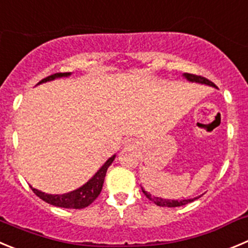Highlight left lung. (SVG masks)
Here are the masks:
<instances>
[{"label": "left lung", "instance_id": "left-lung-1", "mask_svg": "<svg viewBox=\"0 0 248 248\" xmlns=\"http://www.w3.org/2000/svg\"><path fill=\"white\" fill-rule=\"evenodd\" d=\"M185 77H186L188 80H191V82L203 83V84L213 85V87H214V83L210 82V80L207 79V78L202 77V76L192 75V73H186V75H185ZM143 193L147 196L148 200L153 201V202L155 203L156 205H159V207H169V208L180 207V205H185V204H187V203H191L196 200V198H192V200H184V201H172V200L170 201V200H163V198H159V197H152V196H150V194L145 191H143Z\"/></svg>", "mask_w": 248, "mask_h": 248}]
</instances>
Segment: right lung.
Wrapping results in <instances>:
<instances>
[{
  "instance_id": "1",
  "label": "right lung",
  "mask_w": 248,
  "mask_h": 248,
  "mask_svg": "<svg viewBox=\"0 0 248 248\" xmlns=\"http://www.w3.org/2000/svg\"><path fill=\"white\" fill-rule=\"evenodd\" d=\"M71 73H55V75H51L48 77L41 79L39 83L47 82V80H52L57 77H66L69 76ZM115 159V155L111 156L103 166H101L100 170L94 175L92 180L87 182L84 186H82L80 188L76 189L73 192H69L66 194H46L44 192L38 191V189L33 188L34 193L38 196L39 198L44 201V202L48 203L51 205H55V207H61V208H69V209H83V208L88 207L89 204H92L94 201L98 198V196L100 194L101 188H103L104 179H105L106 171L108 168L111 165V163Z\"/></svg>"
}]
</instances>
